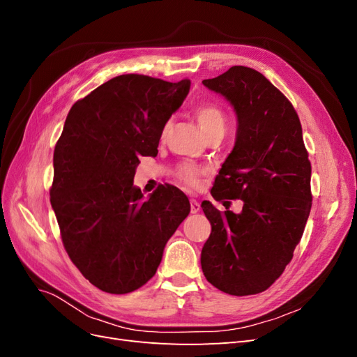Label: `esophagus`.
<instances>
[{
    "label": "esophagus",
    "instance_id": "esophagus-1",
    "mask_svg": "<svg viewBox=\"0 0 357 357\" xmlns=\"http://www.w3.org/2000/svg\"><path fill=\"white\" fill-rule=\"evenodd\" d=\"M201 210V204L197 199H190V213H198Z\"/></svg>",
    "mask_w": 357,
    "mask_h": 357
}]
</instances>
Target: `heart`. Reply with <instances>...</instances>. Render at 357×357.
Listing matches in <instances>:
<instances>
[{
	"instance_id": "b5f03b06",
	"label": "heart",
	"mask_w": 357,
	"mask_h": 357,
	"mask_svg": "<svg viewBox=\"0 0 357 357\" xmlns=\"http://www.w3.org/2000/svg\"><path fill=\"white\" fill-rule=\"evenodd\" d=\"M195 116L198 119V122L202 128V131L205 132V135H211V134H223L226 125H228V114L222 109L219 104L215 102H205L201 104L199 107H197L195 110ZM169 123L165 125L164 134L167 132ZM204 169L193 165V164H181L177 168V177L186 183L188 186L197 188L199 185V177L202 176Z\"/></svg>"
}]
</instances>
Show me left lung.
<instances>
[{
	"instance_id": "left-lung-1",
	"label": "left lung",
	"mask_w": 357,
	"mask_h": 357,
	"mask_svg": "<svg viewBox=\"0 0 357 357\" xmlns=\"http://www.w3.org/2000/svg\"><path fill=\"white\" fill-rule=\"evenodd\" d=\"M202 83L223 95L238 119L211 195L243 201L238 214L202 202L211 223L202 273L225 294L256 295L283 274L304 234L312 204L308 152L294 105L264 74L235 66Z\"/></svg>"
}]
</instances>
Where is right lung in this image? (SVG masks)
I'll use <instances>...</instances> for the list:
<instances>
[{
  "label": "right lung",
  "instance_id": "right-lung-1",
  "mask_svg": "<svg viewBox=\"0 0 357 357\" xmlns=\"http://www.w3.org/2000/svg\"><path fill=\"white\" fill-rule=\"evenodd\" d=\"M190 80L123 74L74 102L53 153L50 204L63 247L86 280L123 295L156 273L167 241L188 218L180 189L134 188L139 156L158 155Z\"/></svg>",
  "mask_w": 357,
  "mask_h": 357
}]
</instances>
